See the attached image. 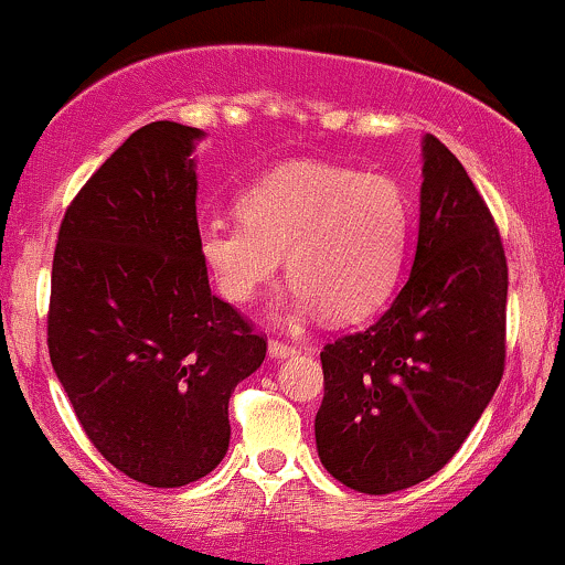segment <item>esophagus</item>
<instances>
[{
	"instance_id": "34e87169",
	"label": "esophagus",
	"mask_w": 565,
	"mask_h": 565,
	"mask_svg": "<svg viewBox=\"0 0 565 565\" xmlns=\"http://www.w3.org/2000/svg\"><path fill=\"white\" fill-rule=\"evenodd\" d=\"M268 355L274 358V360H284V358L297 355V350L289 348V344L278 342V339H270V342H268Z\"/></svg>"
}]
</instances>
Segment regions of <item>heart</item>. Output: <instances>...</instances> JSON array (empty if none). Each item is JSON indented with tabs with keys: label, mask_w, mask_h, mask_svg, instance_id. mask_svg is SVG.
I'll return each instance as SVG.
<instances>
[{
	"label": "heart",
	"mask_w": 565,
	"mask_h": 565,
	"mask_svg": "<svg viewBox=\"0 0 565 565\" xmlns=\"http://www.w3.org/2000/svg\"><path fill=\"white\" fill-rule=\"evenodd\" d=\"M239 217H207L202 263L228 302L247 305L281 270L284 308L360 323L384 310L403 278L413 207L394 179L326 162H289L244 186Z\"/></svg>",
	"instance_id": "b5f03b06"
}]
</instances>
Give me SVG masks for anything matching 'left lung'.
I'll list each match as a JSON object with an SVG mask.
<instances>
[{
  "mask_svg": "<svg viewBox=\"0 0 565 565\" xmlns=\"http://www.w3.org/2000/svg\"><path fill=\"white\" fill-rule=\"evenodd\" d=\"M420 154L418 236L403 289L376 323L321 352L318 458L365 494L434 477L477 426L505 365L498 228L437 136H424Z\"/></svg>",
  "mask_w": 565,
  "mask_h": 565,
  "instance_id": "left-lung-1",
  "label": "left lung"
}]
</instances>
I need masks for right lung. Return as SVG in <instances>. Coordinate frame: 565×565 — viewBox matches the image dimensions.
<instances>
[{
	"mask_svg": "<svg viewBox=\"0 0 565 565\" xmlns=\"http://www.w3.org/2000/svg\"><path fill=\"white\" fill-rule=\"evenodd\" d=\"M202 139L173 120L128 136L67 207L52 263V369L105 460L162 489L226 458L231 392L265 360V339L210 291Z\"/></svg>",
	"mask_w": 565,
	"mask_h": 565,
	"instance_id": "obj_1",
	"label": "right lung"
}]
</instances>
